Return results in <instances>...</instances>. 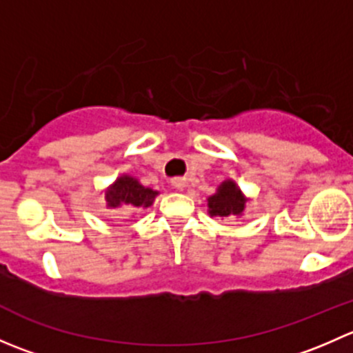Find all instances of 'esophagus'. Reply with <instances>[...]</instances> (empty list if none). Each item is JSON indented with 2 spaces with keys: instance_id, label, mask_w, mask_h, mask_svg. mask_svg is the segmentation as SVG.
<instances>
[{
  "instance_id": "1",
  "label": "esophagus",
  "mask_w": 353,
  "mask_h": 353,
  "mask_svg": "<svg viewBox=\"0 0 353 353\" xmlns=\"http://www.w3.org/2000/svg\"><path fill=\"white\" fill-rule=\"evenodd\" d=\"M172 186H174V190H177V191H183L184 190V183H183V181H174Z\"/></svg>"
}]
</instances>
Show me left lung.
I'll return each mask as SVG.
<instances>
[{"label":"left lung","mask_w":353,"mask_h":353,"mask_svg":"<svg viewBox=\"0 0 353 353\" xmlns=\"http://www.w3.org/2000/svg\"><path fill=\"white\" fill-rule=\"evenodd\" d=\"M245 203L248 198L244 196L239 186L232 179H227L220 184L216 193L208 198V213L212 216L230 219V216L243 215Z\"/></svg>","instance_id":"left-lung-1"}]
</instances>
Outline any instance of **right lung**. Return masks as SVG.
I'll use <instances>...</instances> for the list:
<instances>
[{
	"instance_id": "obj_1",
	"label": "right lung",
	"mask_w": 353,
	"mask_h": 353,
	"mask_svg": "<svg viewBox=\"0 0 353 353\" xmlns=\"http://www.w3.org/2000/svg\"><path fill=\"white\" fill-rule=\"evenodd\" d=\"M159 191H154L152 188H145L140 184V181L134 177L123 174L112 183V186L105 191V201L108 208L114 210H131V208H148L154 205L155 196Z\"/></svg>"
}]
</instances>
